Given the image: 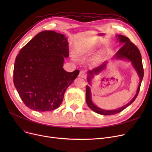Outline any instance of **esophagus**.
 Returning <instances> with one entry per match:
<instances>
[{
    "label": "esophagus",
    "mask_w": 152,
    "mask_h": 152,
    "mask_svg": "<svg viewBox=\"0 0 152 152\" xmlns=\"http://www.w3.org/2000/svg\"><path fill=\"white\" fill-rule=\"evenodd\" d=\"M79 76H80V77H83V78H86V77H87V74H86V71H84V70H81V71H80V73H79Z\"/></svg>",
    "instance_id": "34e87169"
}]
</instances>
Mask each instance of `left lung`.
Segmentation results:
<instances>
[{"mask_svg":"<svg viewBox=\"0 0 152 152\" xmlns=\"http://www.w3.org/2000/svg\"><path fill=\"white\" fill-rule=\"evenodd\" d=\"M118 40H119V42L123 44V46L119 49L118 52L116 53V57L120 59H127L129 60L132 62V64L135 70L137 71L139 76L140 77V83L139 85V87L137 88V93L135 94V97L132 99V100L127 103V105H124V107L119 108L117 110H102L97 107L95 106L92 102L91 100V93L90 91V88L88 86H86V102L88 107L92 110L95 113L102 115H115L116 113H118L121 112L123 110H124L126 107L129 106L131 103H132L134 100L137 97L139 94L140 87L141 85V83L142 81V79L143 77V68L142 65V57L141 54L140 53V51L137 47L134 44H133L130 39L122 35H118ZM105 63H103L102 65L99 66V67L92 69V71H89L88 73L89 74V77L87 78V81H88L89 83L90 84L91 79L92 77V76L94 74H98L100 72L105 68Z\"/></svg>","mask_w":152,"mask_h":152,"instance_id":"obj_1","label":"left lung"}]
</instances>
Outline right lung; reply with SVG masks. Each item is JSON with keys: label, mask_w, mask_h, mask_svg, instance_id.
<instances>
[{"label": "right lung", "mask_w": 152, "mask_h": 152, "mask_svg": "<svg viewBox=\"0 0 152 152\" xmlns=\"http://www.w3.org/2000/svg\"><path fill=\"white\" fill-rule=\"evenodd\" d=\"M68 57L66 37L52 31L40 32L22 48L15 59L13 83L26 107L37 111L60 107L65 91L79 73L63 68Z\"/></svg>", "instance_id": "1"}]
</instances>
